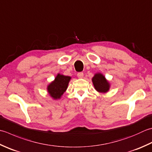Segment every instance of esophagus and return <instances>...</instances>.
<instances>
[{"label":"esophagus","instance_id":"esophagus-1","mask_svg":"<svg viewBox=\"0 0 152 152\" xmlns=\"http://www.w3.org/2000/svg\"><path fill=\"white\" fill-rule=\"evenodd\" d=\"M77 76H78V78H82L84 77V73L83 72H78L77 74Z\"/></svg>","mask_w":152,"mask_h":152}]
</instances>
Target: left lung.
I'll list each match as a JSON object with an SVG mask.
<instances>
[{"instance_id":"1","label":"left lung","mask_w":152,"mask_h":152,"mask_svg":"<svg viewBox=\"0 0 152 152\" xmlns=\"http://www.w3.org/2000/svg\"><path fill=\"white\" fill-rule=\"evenodd\" d=\"M92 82L96 90L99 93H107L110 88V84L102 73H96L92 78Z\"/></svg>"}]
</instances>
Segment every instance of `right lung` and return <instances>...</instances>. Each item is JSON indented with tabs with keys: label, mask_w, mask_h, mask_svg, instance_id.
<instances>
[{
	"label": "right lung",
	"mask_w": 152,
	"mask_h": 152,
	"mask_svg": "<svg viewBox=\"0 0 152 152\" xmlns=\"http://www.w3.org/2000/svg\"><path fill=\"white\" fill-rule=\"evenodd\" d=\"M71 77L58 74L55 80L47 86V91L50 96L54 99H61L66 90Z\"/></svg>",
	"instance_id": "1"
}]
</instances>
